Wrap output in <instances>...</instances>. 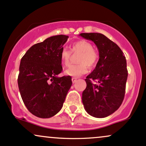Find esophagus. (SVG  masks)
<instances>
[{"mask_svg": "<svg viewBox=\"0 0 146 146\" xmlns=\"http://www.w3.org/2000/svg\"><path fill=\"white\" fill-rule=\"evenodd\" d=\"M72 81L73 83H76V82L77 81V78H74V77H73V78H72Z\"/></svg>", "mask_w": 146, "mask_h": 146, "instance_id": "esophagus-1", "label": "esophagus"}]
</instances>
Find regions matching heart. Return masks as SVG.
<instances>
[{"label": "heart", "mask_w": 146, "mask_h": 146, "mask_svg": "<svg viewBox=\"0 0 146 146\" xmlns=\"http://www.w3.org/2000/svg\"><path fill=\"white\" fill-rule=\"evenodd\" d=\"M71 52L79 53L77 65H72L64 71L67 76L74 78L79 77L88 72V65L90 68H94L98 61L99 55L96 50L94 49L93 45L85 40H79L73 43L70 46ZM71 52L69 50L63 48L60 52V59L63 66H67L70 63Z\"/></svg>", "instance_id": "1"}]
</instances>
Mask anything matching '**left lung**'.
<instances>
[{
	"instance_id": "obj_1",
	"label": "left lung",
	"mask_w": 146,
	"mask_h": 146,
	"mask_svg": "<svg viewBox=\"0 0 146 146\" xmlns=\"http://www.w3.org/2000/svg\"><path fill=\"white\" fill-rule=\"evenodd\" d=\"M79 35L92 41L99 52L96 66L85 79L87 87L82 94L84 107L94 117H107L119 109L124 100L128 77L126 57L120 48L102 34Z\"/></svg>"
}]
</instances>
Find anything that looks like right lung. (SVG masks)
I'll list each match as a JSON object with an SVG mask.
<instances>
[{"label": "right lung", "mask_w": 146, "mask_h": 146, "mask_svg": "<svg viewBox=\"0 0 146 146\" xmlns=\"http://www.w3.org/2000/svg\"><path fill=\"white\" fill-rule=\"evenodd\" d=\"M68 36H52L32 46L20 61L18 84L26 107L34 115L49 118L61 110L72 86L62 72L60 52Z\"/></svg>", "instance_id": "right-lung-1"}]
</instances>
